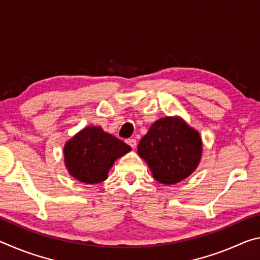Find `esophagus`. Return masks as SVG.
<instances>
[{
    "instance_id": "34e87169",
    "label": "esophagus",
    "mask_w": 260,
    "mask_h": 260,
    "mask_svg": "<svg viewBox=\"0 0 260 260\" xmlns=\"http://www.w3.org/2000/svg\"><path fill=\"white\" fill-rule=\"evenodd\" d=\"M126 143L128 144V146H131L133 149H135V147H136V140H135V139H128V140H126Z\"/></svg>"
}]
</instances>
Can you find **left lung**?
<instances>
[{
    "label": "left lung",
    "instance_id": "obj_1",
    "mask_svg": "<svg viewBox=\"0 0 260 260\" xmlns=\"http://www.w3.org/2000/svg\"><path fill=\"white\" fill-rule=\"evenodd\" d=\"M203 144L200 133L179 117L153 122L141 139L138 152L158 182L174 184L188 178L200 164Z\"/></svg>",
    "mask_w": 260,
    "mask_h": 260
}]
</instances>
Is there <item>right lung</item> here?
Instances as JSON below:
<instances>
[{
	"instance_id": "add662e5",
	"label": "right lung",
	"mask_w": 260,
	"mask_h": 260,
	"mask_svg": "<svg viewBox=\"0 0 260 260\" xmlns=\"http://www.w3.org/2000/svg\"><path fill=\"white\" fill-rule=\"evenodd\" d=\"M131 147L99 126H88L70 139L64 147L65 166L80 182L93 184L104 181L118 158Z\"/></svg>"
}]
</instances>
